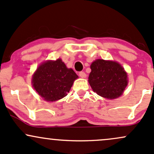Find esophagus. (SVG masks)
Here are the masks:
<instances>
[{
	"label": "esophagus",
	"instance_id": "esophagus-1",
	"mask_svg": "<svg viewBox=\"0 0 154 154\" xmlns=\"http://www.w3.org/2000/svg\"><path fill=\"white\" fill-rule=\"evenodd\" d=\"M79 75H80V77H82V78H85V77H86V74L84 72H79Z\"/></svg>",
	"mask_w": 154,
	"mask_h": 154
}]
</instances>
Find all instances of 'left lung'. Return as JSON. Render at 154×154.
Returning a JSON list of instances; mask_svg holds the SVG:
<instances>
[{
    "label": "left lung",
    "instance_id": "left-lung-1",
    "mask_svg": "<svg viewBox=\"0 0 154 154\" xmlns=\"http://www.w3.org/2000/svg\"><path fill=\"white\" fill-rule=\"evenodd\" d=\"M88 82L98 95L112 99L119 97L127 85V74L117 62L98 59L91 65Z\"/></svg>",
    "mask_w": 154,
    "mask_h": 154
}]
</instances>
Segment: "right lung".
Segmentation results:
<instances>
[{"label":"right lung","mask_w":154,"mask_h":154,"mask_svg":"<svg viewBox=\"0 0 154 154\" xmlns=\"http://www.w3.org/2000/svg\"><path fill=\"white\" fill-rule=\"evenodd\" d=\"M77 77L73 69H68L60 59H58L40 65L33 74L32 83L45 100L54 102L67 95Z\"/></svg>","instance_id":"obj_1"}]
</instances>
